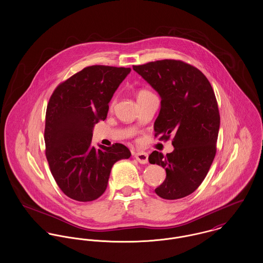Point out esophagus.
I'll use <instances>...</instances> for the list:
<instances>
[{"mask_svg": "<svg viewBox=\"0 0 263 263\" xmlns=\"http://www.w3.org/2000/svg\"><path fill=\"white\" fill-rule=\"evenodd\" d=\"M135 158H136L137 161L141 163V164L148 163V154L146 152H142V151L136 152L135 153Z\"/></svg>", "mask_w": 263, "mask_h": 263, "instance_id": "obj_1", "label": "esophagus"}]
</instances>
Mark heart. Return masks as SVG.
<instances>
[{
    "instance_id": "obj_1",
    "label": "heart",
    "mask_w": 263,
    "mask_h": 263,
    "mask_svg": "<svg viewBox=\"0 0 263 263\" xmlns=\"http://www.w3.org/2000/svg\"><path fill=\"white\" fill-rule=\"evenodd\" d=\"M150 94H152V93L149 92L148 90H140V91L138 92V94H137V98L143 97V96H147V95H150Z\"/></svg>"
}]
</instances>
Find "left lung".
<instances>
[{
  "label": "left lung",
  "mask_w": 263,
  "mask_h": 263,
  "mask_svg": "<svg viewBox=\"0 0 263 263\" xmlns=\"http://www.w3.org/2000/svg\"><path fill=\"white\" fill-rule=\"evenodd\" d=\"M133 70L161 97L155 137L173 136L171 153L153 151L148 158L166 170L155 192L167 200L183 198L199 187L216 154L220 115L214 91L200 70L180 60L149 62Z\"/></svg>",
  "instance_id": "left-lung-1"
}]
</instances>
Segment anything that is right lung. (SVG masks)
Here are the masks:
<instances>
[{
  "label": "right lung",
  "instance_id": "1",
  "mask_svg": "<svg viewBox=\"0 0 263 263\" xmlns=\"http://www.w3.org/2000/svg\"><path fill=\"white\" fill-rule=\"evenodd\" d=\"M130 68H84L53 92L46 111L44 139L51 173L68 197L88 202L105 192L112 166L131 156L123 144L92 146L93 128L105 120L109 102Z\"/></svg>",
  "mask_w": 263,
  "mask_h": 263
}]
</instances>
